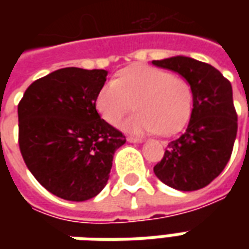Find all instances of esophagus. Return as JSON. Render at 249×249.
I'll use <instances>...</instances> for the list:
<instances>
[{"mask_svg": "<svg viewBox=\"0 0 249 249\" xmlns=\"http://www.w3.org/2000/svg\"><path fill=\"white\" fill-rule=\"evenodd\" d=\"M126 140L129 141V142H141V141H142L141 139H139V137H133V136H129Z\"/></svg>", "mask_w": 249, "mask_h": 249, "instance_id": "34e87169", "label": "esophagus"}]
</instances>
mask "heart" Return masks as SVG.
Returning a JSON list of instances; mask_svg holds the SVG:
<instances>
[{"label": "heart", "mask_w": 249, "mask_h": 249, "mask_svg": "<svg viewBox=\"0 0 249 249\" xmlns=\"http://www.w3.org/2000/svg\"><path fill=\"white\" fill-rule=\"evenodd\" d=\"M136 103L139 113L125 123L133 133L171 136L183 129L191 117L193 90L184 77L153 66H130L117 80L98 90L96 108L108 124L117 126Z\"/></svg>", "instance_id": "heart-1"}]
</instances>
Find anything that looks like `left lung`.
Listing matches in <instances>:
<instances>
[{
  "label": "left lung",
  "instance_id": "8db88e82",
  "mask_svg": "<svg viewBox=\"0 0 249 249\" xmlns=\"http://www.w3.org/2000/svg\"><path fill=\"white\" fill-rule=\"evenodd\" d=\"M152 64L178 71L193 90V109L187 130L171 141L153 172L178 191H197L223 172L230 161L237 114L231 82L216 68L191 57L153 60Z\"/></svg>",
  "mask_w": 249,
  "mask_h": 249
}]
</instances>
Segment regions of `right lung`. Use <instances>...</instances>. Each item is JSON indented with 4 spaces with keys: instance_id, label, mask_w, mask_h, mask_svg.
Listing matches in <instances>:
<instances>
[{
    "instance_id": "right-lung-1",
    "label": "right lung",
    "mask_w": 249,
    "mask_h": 249,
    "mask_svg": "<svg viewBox=\"0 0 249 249\" xmlns=\"http://www.w3.org/2000/svg\"><path fill=\"white\" fill-rule=\"evenodd\" d=\"M104 69L62 68L36 80L18 104V144L36 180L58 197L85 201L107 185L125 136L100 117Z\"/></svg>"
}]
</instances>
